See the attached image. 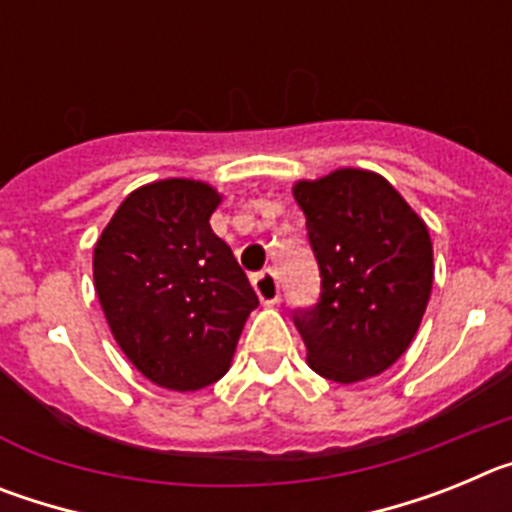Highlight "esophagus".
<instances>
[{
	"instance_id": "esophagus-1",
	"label": "esophagus",
	"mask_w": 512,
	"mask_h": 512,
	"mask_svg": "<svg viewBox=\"0 0 512 512\" xmlns=\"http://www.w3.org/2000/svg\"><path fill=\"white\" fill-rule=\"evenodd\" d=\"M251 282H253V289H256V295H259V300L264 302V305H274V302H279V289H282V284H279L277 271L274 269L259 271V274H253Z\"/></svg>"
}]
</instances>
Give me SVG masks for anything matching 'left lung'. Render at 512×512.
<instances>
[{
  "label": "left lung",
  "instance_id": "left-lung-1",
  "mask_svg": "<svg viewBox=\"0 0 512 512\" xmlns=\"http://www.w3.org/2000/svg\"><path fill=\"white\" fill-rule=\"evenodd\" d=\"M320 297L292 310L307 361L333 382L382 374L410 346L433 287L425 223L379 174L341 169L300 182Z\"/></svg>",
  "mask_w": 512,
  "mask_h": 512
}]
</instances>
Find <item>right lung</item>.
<instances>
[{
  "mask_svg": "<svg viewBox=\"0 0 512 512\" xmlns=\"http://www.w3.org/2000/svg\"><path fill=\"white\" fill-rule=\"evenodd\" d=\"M220 194L164 179L125 197L94 248V287L112 336L143 377L179 392L228 372L259 297L210 228Z\"/></svg>",
  "mask_w": 512,
  "mask_h": 512,
  "instance_id": "add662e5",
  "label": "right lung"
}]
</instances>
